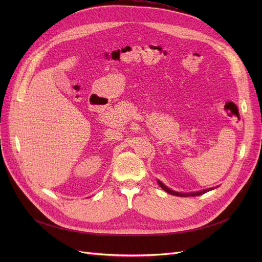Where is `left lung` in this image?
<instances>
[{
  "label": "left lung",
  "mask_w": 262,
  "mask_h": 262,
  "mask_svg": "<svg viewBox=\"0 0 262 262\" xmlns=\"http://www.w3.org/2000/svg\"><path fill=\"white\" fill-rule=\"evenodd\" d=\"M158 184H159V186H160L164 191L168 192V193H170V194H172V195H176V196H198V195H201V194L206 193V192H207V191L212 190V189H206V190L199 191V192H190V193H181V192H176V191H173V190L169 189L168 187L164 186V185H163L161 182H159V181H158Z\"/></svg>",
  "instance_id": "1"
}]
</instances>
